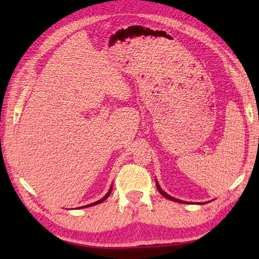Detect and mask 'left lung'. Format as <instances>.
<instances>
[{
  "label": "left lung",
  "mask_w": 259,
  "mask_h": 259,
  "mask_svg": "<svg viewBox=\"0 0 259 259\" xmlns=\"http://www.w3.org/2000/svg\"><path fill=\"white\" fill-rule=\"evenodd\" d=\"M155 183H156V187H157V190H159V192L161 193V194L162 195H163L164 196V198L165 199H168V200H171V201H175V202H178V203H187L186 202V201H182V200H178V199H176V198H172V196L171 195H169V194H166V193L163 191V190H162V188L160 187V185H159V182H157V181H155ZM201 203H202V202H201ZM205 203H208V202H205ZM203 204V203H202Z\"/></svg>",
  "instance_id": "obj_1"
}]
</instances>
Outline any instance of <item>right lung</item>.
<instances>
[{
  "label": "right lung",
  "instance_id": "1",
  "mask_svg": "<svg viewBox=\"0 0 259 259\" xmlns=\"http://www.w3.org/2000/svg\"><path fill=\"white\" fill-rule=\"evenodd\" d=\"M111 192H112V186L109 187V190H108V192L106 193V195L104 196L103 199H100V200H98V201H96V202H94V203H90V204H87V205H84V207H78V209H81V208H88V207H93V205H96V204H99V203H102L103 201H105L106 200L108 196H109V194H111Z\"/></svg>",
  "mask_w": 259,
  "mask_h": 259
}]
</instances>
